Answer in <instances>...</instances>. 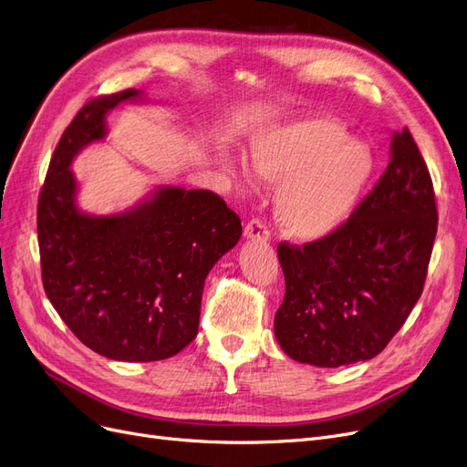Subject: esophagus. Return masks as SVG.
I'll use <instances>...</instances> for the list:
<instances>
[{
    "label": "esophagus",
    "mask_w": 467,
    "mask_h": 467,
    "mask_svg": "<svg viewBox=\"0 0 467 467\" xmlns=\"http://www.w3.org/2000/svg\"><path fill=\"white\" fill-rule=\"evenodd\" d=\"M244 236L248 240H260V243H267L269 240V229L262 219H252L244 227Z\"/></svg>",
    "instance_id": "1"
}]
</instances>
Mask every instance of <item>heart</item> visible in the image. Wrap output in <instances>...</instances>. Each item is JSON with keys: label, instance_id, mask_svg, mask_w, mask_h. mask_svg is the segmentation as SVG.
<instances>
[{"label": "heart", "instance_id": "b5f03b06", "mask_svg": "<svg viewBox=\"0 0 467 467\" xmlns=\"http://www.w3.org/2000/svg\"><path fill=\"white\" fill-rule=\"evenodd\" d=\"M244 158L257 181L281 184L275 215L302 243L329 236L350 217L375 169L371 150L327 117L255 130Z\"/></svg>", "mask_w": 467, "mask_h": 467}]
</instances>
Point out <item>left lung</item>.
<instances>
[{
    "instance_id": "1",
    "label": "left lung",
    "mask_w": 467,
    "mask_h": 467,
    "mask_svg": "<svg viewBox=\"0 0 467 467\" xmlns=\"http://www.w3.org/2000/svg\"><path fill=\"white\" fill-rule=\"evenodd\" d=\"M435 190L408 129L348 221L316 243L277 248L285 300L275 337L300 364L340 368L375 358L420 300L437 234Z\"/></svg>"
}]
</instances>
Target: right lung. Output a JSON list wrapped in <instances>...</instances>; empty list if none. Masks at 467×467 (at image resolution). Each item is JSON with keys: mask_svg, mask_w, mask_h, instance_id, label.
I'll use <instances>...</instances> for the list:
<instances>
[{"mask_svg": "<svg viewBox=\"0 0 467 467\" xmlns=\"http://www.w3.org/2000/svg\"><path fill=\"white\" fill-rule=\"evenodd\" d=\"M123 90L86 103L51 155L38 200L44 290L75 337L117 361H158L198 335L207 273L236 246L240 217L212 190L160 186L130 210L94 215L77 203L75 155L108 134Z\"/></svg>", "mask_w": 467, "mask_h": 467, "instance_id": "1", "label": "right lung"}]
</instances>
